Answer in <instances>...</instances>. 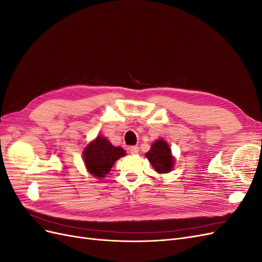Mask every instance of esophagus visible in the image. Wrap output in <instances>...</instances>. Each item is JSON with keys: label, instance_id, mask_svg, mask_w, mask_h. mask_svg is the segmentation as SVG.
I'll return each instance as SVG.
<instances>
[{"label": "esophagus", "instance_id": "obj_1", "mask_svg": "<svg viewBox=\"0 0 262 262\" xmlns=\"http://www.w3.org/2000/svg\"><path fill=\"white\" fill-rule=\"evenodd\" d=\"M129 149H130V153L133 154V155H136V154L139 153V146H137V145L131 146Z\"/></svg>", "mask_w": 262, "mask_h": 262}]
</instances>
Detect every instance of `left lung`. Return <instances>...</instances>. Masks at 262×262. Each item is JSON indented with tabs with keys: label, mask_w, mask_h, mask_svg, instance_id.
Segmentation results:
<instances>
[{
	"label": "left lung",
	"mask_w": 262,
	"mask_h": 262,
	"mask_svg": "<svg viewBox=\"0 0 262 262\" xmlns=\"http://www.w3.org/2000/svg\"><path fill=\"white\" fill-rule=\"evenodd\" d=\"M145 156L158 173L169 172L173 168L175 158L171 154V149L167 142L164 140L155 141Z\"/></svg>",
	"instance_id": "1"
}]
</instances>
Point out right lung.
Segmentation results:
<instances>
[{"label":"right lung","mask_w":262,"mask_h":262,"mask_svg":"<svg viewBox=\"0 0 262 262\" xmlns=\"http://www.w3.org/2000/svg\"><path fill=\"white\" fill-rule=\"evenodd\" d=\"M125 155L122 147L114 146L105 138L98 136L83 150V158L87 170L96 178H104L117 160Z\"/></svg>","instance_id":"add662e5"}]
</instances>
